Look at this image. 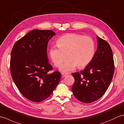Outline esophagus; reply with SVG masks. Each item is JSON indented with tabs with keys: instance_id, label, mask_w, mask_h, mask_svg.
<instances>
[{
	"instance_id": "obj_1",
	"label": "esophagus",
	"mask_w": 124,
	"mask_h": 124,
	"mask_svg": "<svg viewBox=\"0 0 124 124\" xmlns=\"http://www.w3.org/2000/svg\"><path fill=\"white\" fill-rule=\"evenodd\" d=\"M67 75H68V73H64V72H62V76L63 77H65V76H66Z\"/></svg>"
}]
</instances>
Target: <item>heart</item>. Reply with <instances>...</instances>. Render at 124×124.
I'll use <instances>...</instances> for the list:
<instances>
[{
    "instance_id": "b5f03b06",
    "label": "heart",
    "mask_w": 124,
    "mask_h": 124,
    "mask_svg": "<svg viewBox=\"0 0 124 124\" xmlns=\"http://www.w3.org/2000/svg\"><path fill=\"white\" fill-rule=\"evenodd\" d=\"M58 47L49 49V56L55 67H59L67 56L69 58L60 67L62 71L69 72L76 67L83 68L90 63L95 54V43L89 36L70 33L63 36L56 41Z\"/></svg>"
}]
</instances>
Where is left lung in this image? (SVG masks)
<instances>
[{
    "instance_id": "8db88e82",
    "label": "left lung",
    "mask_w": 124,
    "mask_h": 124,
    "mask_svg": "<svg viewBox=\"0 0 124 124\" xmlns=\"http://www.w3.org/2000/svg\"><path fill=\"white\" fill-rule=\"evenodd\" d=\"M98 47L93 60L79 72L73 73L72 91L79 101L86 103L103 95L111 82L115 71L112 51L107 41L96 36Z\"/></svg>"
}]
</instances>
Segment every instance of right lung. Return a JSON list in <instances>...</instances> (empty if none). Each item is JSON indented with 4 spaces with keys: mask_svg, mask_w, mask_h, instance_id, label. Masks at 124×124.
Returning <instances> with one entry per match:
<instances>
[{
    "mask_svg": "<svg viewBox=\"0 0 124 124\" xmlns=\"http://www.w3.org/2000/svg\"><path fill=\"white\" fill-rule=\"evenodd\" d=\"M56 34L50 30H33L17 40L12 49L10 71L18 89L28 100L39 102L52 94L61 73L51 72L47 44Z\"/></svg>",
    "mask_w": 124,
    "mask_h": 124,
    "instance_id": "add662e5",
    "label": "right lung"
}]
</instances>
